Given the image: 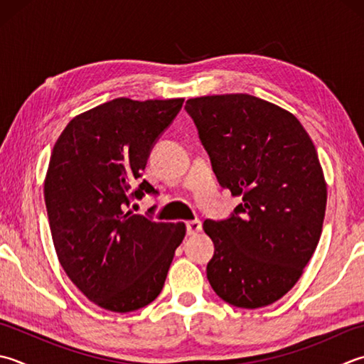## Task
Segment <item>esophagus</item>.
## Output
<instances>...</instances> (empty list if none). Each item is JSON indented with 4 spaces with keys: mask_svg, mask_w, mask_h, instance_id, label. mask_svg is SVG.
<instances>
[{
    "mask_svg": "<svg viewBox=\"0 0 364 364\" xmlns=\"http://www.w3.org/2000/svg\"><path fill=\"white\" fill-rule=\"evenodd\" d=\"M186 230H188V235H197L198 232H202V223L198 219L189 220L186 224Z\"/></svg>",
    "mask_w": 364,
    "mask_h": 364,
    "instance_id": "obj_1",
    "label": "esophagus"
}]
</instances>
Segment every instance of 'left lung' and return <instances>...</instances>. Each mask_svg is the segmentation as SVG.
<instances>
[{"label":"left lung","instance_id":"8db88e82","mask_svg":"<svg viewBox=\"0 0 364 364\" xmlns=\"http://www.w3.org/2000/svg\"><path fill=\"white\" fill-rule=\"evenodd\" d=\"M223 188L243 197L225 220L206 219L215 243L206 277L219 298L257 309L295 286L318 245L326 183L316 146L300 121L251 95L188 99Z\"/></svg>","mask_w":364,"mask_h":364}]
</instances>
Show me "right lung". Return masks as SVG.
I'll return each mask as SVG.
<instances>
[{
    "label": "right lung",
    "mask_w": 364,
    "mask_h": 364,
    "mask_svg": "<svg viewBox=\"0 0 364 364\" xmlns=\"http://www.w3.org/2000/svg\"><path fill=\"white\" fill-rule=\"evenodd\" d=\"M184 99L118 97L69 121L53 146L44 198L58 260L95 304L132 312L161 294L183 223H156L129 210L154 194L145 170L149 151Z\"/></svg>",
    "instance_id": "add662e5"
}]
</instances>
